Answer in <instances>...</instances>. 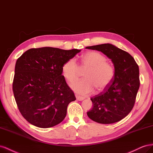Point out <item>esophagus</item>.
Wrapping results in <instances>:
<instances>
[{"label":"esophagus","mask_w":153,"mask_h":153,"mask_svg":"<svg viewBox=\"0 0 153 153\" xmlns=\"http://www.w3.org/2000/svg\"><path fill=\"white\" fill-rule=\"evenodd\" d=\"M76 97L77 101H82V100L85 99L84 97H80V96H77V95H76Z\"/></svg>","instance_id":"34e87169"}]
</instances>
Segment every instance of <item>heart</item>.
<instances>
[{"label":"heart","instance_id":"1","mask_svg":"<svg viewBox=\"0 0 153 153\" xmlns=\"http://www.w3.org/2000/svg\"><path fill=\"white\" fill-rule=\"evenodd\" d=\"M103 55L97 52H90L82 56L81 68H87L83 74L84 79L73 81L71 88L78 94L85 95L94 90H102L111 84L114 77L115 71L113 65L106 62ZM63 76L68 81L76 79L79 72V66L75 58L65 62L62 67Z\"/></svg>","mask_w":153,"mask_h":153}]
</instances>
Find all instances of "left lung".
Returning <instances> with one entry per match:
<instances>
[{"label":"left lung","instance_id":"obj_1","mask_svg":"<svg viewBox=\"0 0 153 153\" xmlns=\"http://www.w3.org/2000/svg\"><path fill=\"white\" fill-rule=\"evenodd\" d=\"M102 52L113 64L115 74L104 91L90 99L93 106L87 112L91 120L104 124L123 119L133 109L140 86L139 68L128 52L110 43L86 47Z\"/></svg>","mask_w":153,"mask_h":153}]
</instances>
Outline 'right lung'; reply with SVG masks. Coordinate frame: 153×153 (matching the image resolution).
I'll return each instance as SVG.
<instances>
[{
  "mask_svg": "<svg viewBox=\"0 0 153 153\" xmlns=\"http://www.w3.org/2000/svg\"><path fill=\"white\" fill-rule=\"evenodd\" d=\"M81 51L45 47L25 51L16 60L13 90L21 114L41 128L58 125L76 100L62 75V67Z\"/></svg>",
  "mask_w": 153,
  "mask_h": 153,
  "instance_id": "add662e5",
  "label": "right lung"
}]
</instances>
